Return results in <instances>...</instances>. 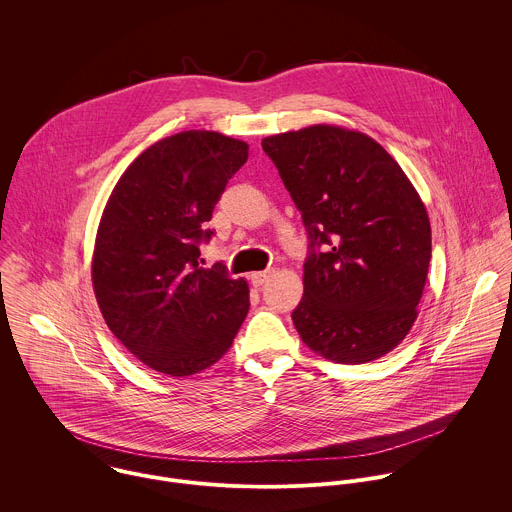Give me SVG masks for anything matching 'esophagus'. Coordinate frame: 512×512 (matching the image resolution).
I'll list each match as a JSON object with an SVG mask.
<instances>
[{
    "label": "esophagus",
    "instance_id": "obj_1",
    "mask_svg": "<svg viewBox=\"0 0 512 512\" xmlns=\"http://www.w3.org/2000/svg\"><path fill=\"white\" fill-rule=\"evenodd\" d=\"M270 278V270H264V272H252L250 274V282H252V286H262L266 280Z\"/></svg>",
    "mask_w": 512,
    "mask_h": 512
}]
</instances>
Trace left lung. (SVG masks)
Instances as JSON below:
<instances>
[{"label": "left lung", "instance_id": "8db88e82", "mask_svg": "<svg viewBox=\"0 0 512 512\" xmlns=\"http://www.w3.org/2000/svg\"><path fill=\"white\" fill-rule=\"evenodd\" d=\"M309 234L303 297L292 319L319 357L363 365L396 349L428 280V211L394 157L370 136L315 124L268 136Z\"/></svg>", "mask_w": 512, "mask_h": 512}]
</instances>
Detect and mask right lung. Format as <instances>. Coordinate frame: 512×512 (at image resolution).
Segmentation results:
<instances>
[{"mask_svg": "<svg viewBox=\"0 0 512 512\" xmlns=\"http://www.w3.org/2000/svg\"><path fill=\"white\" fill-rule=\"evenodd\" d=\"M248 144L189 130L155 142L122 173L104 207L92 286L108 329L144 365L191 376L230 349L250 307L244 278L201 268L199 244Z\"/></svg>", "mask_w": 512, "mask_h": 512, "instance_id": "1", "label": "right lung"}]
</instances>
